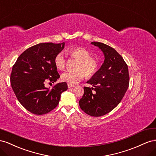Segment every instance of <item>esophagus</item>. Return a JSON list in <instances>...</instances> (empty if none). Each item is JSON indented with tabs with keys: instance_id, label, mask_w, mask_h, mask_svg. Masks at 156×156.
<instances>
[{
	"instance_id": "1",
	"label": "esophagus",
	"mask_w": 156,
	"mask_h": 156,
	"mask_svg": "<svg viewBox=\"0 0 156 156\" xmlns=\"http://www.w3.org/2000/svg\"><path fill=\"white\" fill-rule=\"evenodd\" d=\"M68 85V87L69 88H71V87H74L75 86L74 85H73V84H71V83H68L67 84Z\"/></svg>"
}]
</instances>
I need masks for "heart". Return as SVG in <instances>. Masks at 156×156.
Returning <instances> with one entry per match:
<instances>
[{
	"instance_id": "b5f03b06",
	"label": "heart",
	"mask_w": 156,
	"mask_h": 156,
	"mask_svg": "<svg viewBox=\"0 0 156 156\" xmlns=\"http://www.w3.org/2000/svg\"><path fill=\"white\" fill-rule=\"evenodd\" d=\"M69 54L78 60L76 71H66L61 75V80L71 84H76L87 76L91 77L97 71L99 63L96 58L91 56V53L86 49L77 47L71 49ZM54 65L59 70H63L66 65V59L63 53H59L54 58Z\"/></svg>"
}]
</instances>
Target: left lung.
Wrapping results in <instances>:
<instances>
[{"instance_id": "left-lung-1", "label": "left lung", "mask_w": 156, "mask_h": 156, "mask_svg": "<svg viewBox=\"0 0 156 156\" xmlns=\"http://www.w3.org/2000/svg\"><path fill=\"white\" fill-rule=\"evenodd\" d=\"M91 44L103 52L105 61L87 82L93 87H83L84 93L79 105L87 114L99 117L109 113L121 102L129 87V75L127 65L113 48L98 42Z\"/></svg>"}]
</instances>
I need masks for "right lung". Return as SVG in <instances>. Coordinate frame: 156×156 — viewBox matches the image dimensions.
I'll return each mask as SVG.
<instances>
[{
	"mask_svg": "<svg viewBox=\"0 0 156 156\" xmlns=\"http://www.w3.org/2000/svg\"><path fill=\"white\" fill-rule=\"evenodd\" d=\"M65 42L41 43L24 51L13 65L10 82L17 100L30 112L45 114L58 105L61 93L67 83L55 84L51 90L46 82L54 83L60 76L54 58L64 48Z\"/></svg>",
	"mask_w": 156,
	"mask_h": 156,
	"instance_id": "obj_1",
	"label": "right lung"
}]
</instances>
